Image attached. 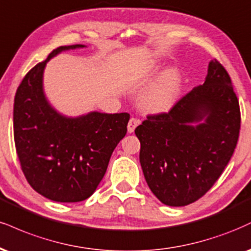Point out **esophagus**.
I'll return each mask as SVG.
<instances>
[{
	"instance_id": "obj_1",
	"label": "esophagus",
	"mask_w": 251,
	"mask_h": 251,
	"mask_svg": "<svg viewBox=\"0 0 251 251\" xmlns=\"http://www.w3.org/2000/svg\"><path fill=\"white\" fill-rule=\"evenodd\" d=\"M138 125H139V120L135 119V118H131V119H129V122H128V125H127L128 133H133L135 127H137Z\"/></svg>"
}]
</instances>
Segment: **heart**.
Listing matches in <instances>:
<instances>
[{"label": "heart", "mask_w": 251, "mask_h": 251, "mask_svg": "<svg viewBox=\"0 0 251 251\" xmlns=\"http://www.w3.org/2000/svg\"><path fill=\"white\" fill-rule=\"evenodd\" d=\"M181 89V76L176 70H170L141 97V105L149 112H166L177 100Z\"/></svg>", "instance_id": "1"}]
</instances>
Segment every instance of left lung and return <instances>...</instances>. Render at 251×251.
<instances>
[{
  "label": "left lung",
  "instance_id": "left-lung-1",
  "mask_svg": "<svg viewBox=\"0 0 251 251\" xmlns=\"http://www.w3.org/2000/svg\"><path fill=\"white\" fill-rule=\"evenodd\" d=\"M204 116V123L190 125ZM240 128V104L230 76L214 59L203 85L181 97L168 112L149 114L135 128L141 168L153 194L173 207L199 200L228 165Z\"/></svg>",
  "mask_w": 251,
  "mask_h": 251
}]
</instances>
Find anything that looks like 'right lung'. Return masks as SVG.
<instances>
[{"instance_id":"right-lung-1","label":"right lung","mask_w":251,"mask_h":251,"mask_svg":"<svg viewBox=\"0 0 251 251\" xmlns=\"http://www.w3.org/2000/svg\"><path fill=\"white\" fill-rule=\"evenodd\" d=\"M83 47L64 45L51 51L25 75L15 95L14 139L21 168L36 192L56 202L90 198L127 132L126 112L66 118L48 104L42 89L47 62L60 51Z\"/></svg>"}]
</instances>
